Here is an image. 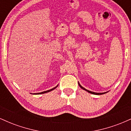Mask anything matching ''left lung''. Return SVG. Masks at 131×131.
<instances>
[{
	"label": "left lung",
	"mask_w": 131,
	"mask_h": 131,
	"mask_svg": "<svg viewBox=\"0 0 131 131\" xmlns=\"http://www.w3.org/2000/svg\"><path fill=\"white\" fill-rule=\"evenodd\" d=\"M78 84H79V87H80L81 88H82V89L85 90V91H88V92L91 93V94H94V95H102V94H105V93H95V92H91V91H88V90H86V89H85V88H84L83 87H82V86H81V85L80 84H79V83H78Z\"/></svg>",
	"instance_id": "8db88e82"
}]
</instances>
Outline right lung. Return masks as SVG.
<instances>
[{
  "label": "right lung",
  "instance_id": "obj_1",
  "mask_svg": "<svg viewBox=\"0 0 131 131\" xmlns=\"http://www.w3.org/2000/svg\"><path fill=\"white\" fill-rule=\"evenodd\" d=\"M57 87H55V88H53V89H50V90H49V91H44V92H40V93H37V94H45V93L48 92H50V91H53V89H55Z\"/></svg>",
  "mask_w": 131,
  "mask_h": 131
}]
</instances>
